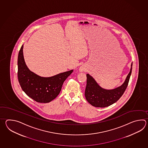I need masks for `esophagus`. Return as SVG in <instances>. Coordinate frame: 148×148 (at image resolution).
I'll list each match as a JSON object with an SVG mask.
<instances>
[{"label": "esophagus", "instance_id": "34e87169", "mask_svg": "<svg viewBox=\"0 0 148 148\" xmlns=\"http://www.w3.org/2000/svg\"><path fill=\"white\" fill-rule=\"evenodd\" d=\"M80 71H83V69H82V68H80Z\"/></svg>", "mask_w": 148, "mask_h": 148}]
</instances>
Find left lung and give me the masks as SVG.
Here are the masks:
<instances>
[{"instance_id": "left-lung-1", "label": "left lung", "mask_w": 148, "mask_h": 148, "mask_svg": "<svg viewBox=\"0 0 148 148\" xmlns=\"http://www.w3.org/2000/svg\"><path fill=\"white\" fill-rule=\"evenodd\" d=\"M132 63L130 71L123 85L112 90H106L98 85L91 76L87 74V85L85 96L89 104L96 107L109 106L116 102L125 91L132 73Z\"/></svg>"}]
</instances>
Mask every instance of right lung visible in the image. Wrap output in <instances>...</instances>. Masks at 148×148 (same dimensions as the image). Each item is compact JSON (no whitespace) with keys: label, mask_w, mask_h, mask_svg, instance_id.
Masks as SVG:
<instances>
[{"label":"right lung","mask_w":148,"mask_h":148,"mask_svg":"<svg viewBox=\"0 0 148 148\" xmlns=\"http://www.w3.org/2000/svg\"><path fill=\"white\" fill-rule=\"evenodd\" d=\"M23 45L18 56V79L23 90L38 103H47L57 97L63 82L73 70L51 77H42L28 69L23 57Z\"/></svg>","instance_id":"add662e5"}]
</instances>
